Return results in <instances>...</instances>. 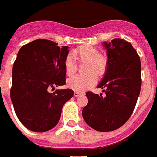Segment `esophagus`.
I'll return each instance as SVG.
<instances>
[{"mask_svg": "<svg viewBox=\"0 0 157 157\" xmlns=\"http://www.w3.org/2000/svg\"><path fill=\"white\" fill-rule=\"evenodd\" d=\"M80 94H81V93L78 92V91H75V92H74V95L75 97H78V95H80Z\"/></svg>", "mask_w": 157, "mask_h": 157, "instance_id": "34e87169", "label": "esophagus"}]
</instances>
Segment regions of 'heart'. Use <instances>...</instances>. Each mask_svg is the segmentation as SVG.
Segmentation results:
<instances>
[{"mask_svg": "<svg viewBox=\"0 0 157 157\" xmlns=\"http://www.w3.org/2000/svg\"><path fill=\"white\" fill-rule=\"evenodd\" d=\"M73 55L81 62H86V75H75L67 80V86L75 91L86 90L96 83L99 75H103L107 70V58L99 54L96 48L90 46H82L73 50ZM76 64L73 57L68 54L64 61V70L67 76L75 73Z\"/></svg>", "mask_w": 157, "mask_h": 157, "instance_id": "b5f03b06", "label": "heart"}]
</instances>
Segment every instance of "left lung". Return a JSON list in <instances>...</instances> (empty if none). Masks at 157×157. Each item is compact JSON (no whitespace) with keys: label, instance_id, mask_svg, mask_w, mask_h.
Segmentation results:
<instances>
[{"label":"left lung","instance_id":"obj_1","mask_svg":"<svg viewBox=\"0 0 157 157\" xmlns=\"http://www.w3.org/2000/svg\"><path fill=\"white\" fill-rule=\"evenodd\" d=\"M107 54V71L98 85L104 92L86 93L88 103L82 109L86 124L99 132L123 126L132 114L141 88V63L132 44L115 38L103 43Z\"/></svg>","mask_w":157,"mask_h":157}]
</instances>
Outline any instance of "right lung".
I'll list each match as a JSON object with an SVG mask.
<instances>
[{
	"label": "right lung",
	"instance_id": "right-lung-1",
	"mask_svg": "<svg viewBox=\"0 0 157 157\" xmlns=\"http://www.w3.org/2000/svg\"><path fill=\"white\" fill-rule=\"evenodd\" d=\"M68 46L46 39L25 44L13 66L10 98L18 120L29 130L46 132L56 126L64 103L74 95L71 89H49L66 83L64 61Z\"/></svg>",
	"mask_w": 157,
	"mask_h": 157
}]
</instances>
